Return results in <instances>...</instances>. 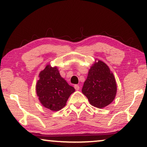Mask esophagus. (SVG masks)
I'll use <instances>...</instances> for the list:
<instances>
[{
	"instance_id": "1",
	"label": "esophagus",
	"mask_w": 147,
	"mask_h": 147,
	"mask_svg": "<svg viewBox=\"0 0 147 147\" xmlns=\"http://www.w3.org/2000/svg\"><path fill=\"white\" fill-rule=\"evenodd\" d=\"M74 88H75V90H78L80 89V86H79V85H78V84H75V85L74 86Z\"/></svg>"
}]
</instances>
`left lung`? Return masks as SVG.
I'll return each mask as SVG.
<instances>
[{"instance_id": "obj_1", "label": "left lung", "mask_w": 147, "mask_h": 147, "mask_svg": "<svg viewBox=\"0 0 147 147\" xmlns=\"http://www.w3.org/2000/svg\"><path fill=\"white\" fill-rule=\"evenodd\" d=\"M82 92L90 104L98 109L104 108L113 102L117 93V84L106 64L98 61L90 67Z\"/></svg>"}]
</instances>
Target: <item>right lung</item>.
Returning a JSON list of instances; mask_svg holds the SVG:
<instances>
[{"instance_id": "right-lung-1", "label": "right lung", "mask_w": 147, "mask_h": 147, "mask_svg": "<svg viewBox=\"0 0 147 147\" xmlns=\"http://www.w3.org/2000/svg\"><path fill=\"white\" fill-rule=\"evenodd\" d=\"M36 90L41 104L53 111L63 109L70 95L75 90L61 77L57 67L50 65H47L39 74Z\"/></svg>"}]
</instances>
